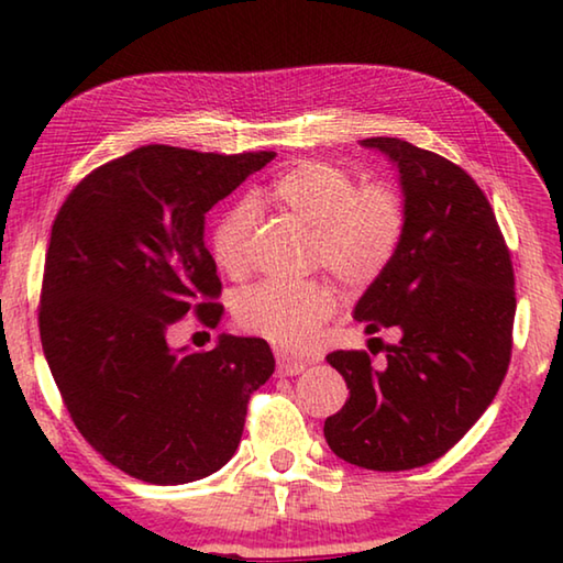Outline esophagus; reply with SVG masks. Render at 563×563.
Instances as JSON below:
<instances>
[{"mask_svg":"<svg viewBox=\"0 0 563 563\" xmlns=\"http://www.w3.org/2000/svg\"><path fill=\"white\" fill-rule=\"evenodd\" d=\"M305 373V362H298V360H285L280 357L278 360V377H295Z\"/></svg>","mask_w":563,"mask_h":563,"instance_id":"1","label":"esophagus"}]
</instances>
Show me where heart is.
Returning <instances> with one entry per match:
<instances>
[{
	"instance_id": "b5f03b06",
	"label": "heart",
	"mask_w": 563,
	"mask_h": 563,
	"mask_svg": "<svg viewBox=\"0 0 563 563\" xmlns=\"http://www.w3.org/2000/svg\"><path fill=\"white\" fill-rule=\"evenodd\" d=\"M271 201L316 231V255L338 280L362 288L377 280L397 253L405 231V203L393 186L360 188L350 170L305 161L271 186ZM258 206L243 198L228 208L211 238L213 258L228 273H241L251 255ZM335 310L330 285L258 283L235 300L238 325L283 350H300Z\"/></svg>"
}]
</instances>
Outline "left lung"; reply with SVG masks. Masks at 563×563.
I'll return each mask as SVG.
<instances>
[{
	"mask_svg": "<svg viewBox=\"0 0 563 563\" xmlns=\"http://www.w3.org/2000/svg\"><path fill=\"white\" fill-rule=\"evenodd\" d=\"M362 146L397 168L405 231L352 318L367 335L397 330L399 342L385 367L367 352H330L350 397L322 432L340 460L402 472L450 452L497 395L511 357L514 271L487 196L466 170L402 139Z\"/></svg>",
	"mask_w": 563,
	"mask_h": 563,
	"instance_id": "8db88e82",
	"label": "left lung"
}]
</instances>
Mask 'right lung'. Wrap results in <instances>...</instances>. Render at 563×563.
<instances>
[{"label": "right lung", "instance_id": "right-lung-1", "mask_svg": "<svg viewBox=\"0 0 563 563\" xmlns=\"http://www.w3.org/2000/svg\"><path fill=\"white\" fill-rule=\"evenodd\" d=\"M275 158L141 146L76 186L52 225L40 335L76 430L148 484L213 474L241 442L247 399L275 369L263 338L168 345V328L223 305L206 213Z\"/></svg>", "mask_w": 563, "mask_h": 563}]
</instances>
